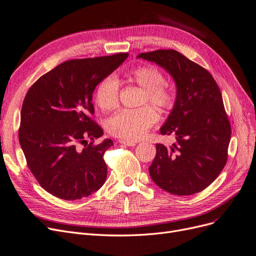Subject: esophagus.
Returning <instances> with one entry per match:
<instances>
[{
  "label": "esophagus",
  "mask_w": 256,
  "mask_h": 256,
  "mask_svg": "<svg viewBox=\"0 0 256 256\" xmlns=\"http://www.w3.org/2000/svg\"><path fill=\"white\" fill-rule=\"evenodd\" d=\"M118 142L122 145H126V146H129V147H134L136 145V142H131V140H120Z\"/></svg>",
  "instance_id": "obj_1"
}]
</instances>
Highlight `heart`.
Returning a JSON list of instances; mask_svg holds the SVG:
<instances>
[{
	"label": "heart",
	"instance_id": "1",
	"mask_svg": "<svg viewBox=\"0 0 256 256\" xmlns=\"http://www.w3.org/2000/svg\"><path fill=\"white\" fill-rule=\"evenodd\" d=\"M129 80L145 91L143 104L148 102L160 110H168L174 104L170 89L164 86L163 73L152 66L136 68L128 75ZM96 104L102 111H111L118 104V82L113 76L104 78L95 91ZM158 120L156 112L149 106L138 109H125L118 112L108 120L109 134L127 140L142 138Z\"/></svg>",
	"mask_w": 256,
	"mask_h": 256
}]
</instances>
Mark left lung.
Listing matches in <instances>:
<instances>
[{
    "instance_id": "left-lung-1",
    "label": "left lung",
    "mask_w": 256,
    "mask_h": 256,
    "mask_svg": "<svg viewBox=\"0 0 256 256\" xmlns=\"http://www.w3.org/2000/svg\"><path fill=\"white\" fill-rule=\"evenodd\" d=\"M168 72L177 86L170 114L161 134L176 136V143L156 144L149 174L158 188L186 196L206 188L228 160L231 125L222 96L208 70L174 50H156L138 55Z\"/></svg>"
}]
</instances>
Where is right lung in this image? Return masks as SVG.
<instances>
[{
  "instance_id": "obj_1",
  "label": "right lung",
  "mask_w": 256,
  "mask_h": 256,
  "mask_svg": "<svg viewBox=\"0 0 256 256\" xmlns=\"http://www.w3.org/2000/svg\"><path fill=\"white\" fill-rule=\"evenodd\" d=\"M128 52L73 59L42 75L26 94L19 140L34 177L52 196L76 200L98 190L107 178L104 152L113 142L94 145L104 131L92 120V95ZM92 140L88 144L86 140Z\"/></svg>"
}]
</instances>
